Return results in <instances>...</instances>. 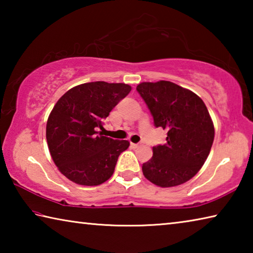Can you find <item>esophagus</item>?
Instances as JSON below:
<instances>
[{
	"instance_id": "esophagus-1",
	"label": "esophagus",
	"mask_w": 253,
	"mask_h": 253,
	"mask_svg": "<svg viewBox=\"0 0 253 253\" xmlns=\"http://www.w3.org/2000/svg\"><path fill=\"white\" fill-rule=\"evenodd\" d=\"M130 146L132 147V148H137V147H139V144H135V143H130Z\"/></svg>"
}]
</instances>
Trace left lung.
Segmentation results:
<instances>
[{
	"instance_id": "obj_1",
	"label": "left lung",
	"mask_w": 253,
	"mask_h": 253,
	"mask_svg": "<svg viewBox=\"0 0 253 253\" xmlns=\"http://www.w3.org/2000/svg\"><path fill=\"white\" fill-rule=\"evenodd\" d=\"M136 90L151 111L154 125L168 130L166 144L153 147L142 166L148 181L170 187L191 179L211 151L214 126L207 106L194 92L170 81L142 83Z\"/></svg>"
}]
</instances>
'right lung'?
<instances>
[{
  "instance_id": "obj_1",
  "label": "right lung",
  "mask_w": 253,
  "mask_h": 253,
  "mask_svg": "<svg viewBox=\"0 0 253 253\" xmlns=\"http://www.w3.org/2000/svg\"><path fill=\"white\" fill-rule=\"evenodd\" d=\"M130 90L126 84L95 81L76 85L57 101L46 123V142L54 164L70 181L93 186L113 175L129 142L102 136V125Z\"/></svg>"
}]
</instances>
